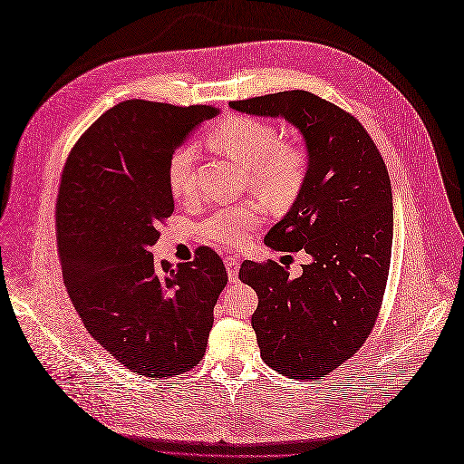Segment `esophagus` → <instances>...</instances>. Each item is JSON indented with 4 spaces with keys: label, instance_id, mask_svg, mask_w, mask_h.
<instances>
[{
    "label": "esophagus",
    "instance_id": "esophagus-1",
    "mask_svg": "<svg viewBox=\"0 0 464 464\" xmlns=\"http://www.w3.org/2000/svg\"><path fill=\"white\" fill-rule=\"evenodd\" d=\"M224 265H227L230 283H237V269H240V259L234 257V256H228V257H224Z\"/></svg>",
    "mask_w": 464,
    "mask_h": 464
}]
</instances>
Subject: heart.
Segmentation results:
<instances>
[{
  "label": "heart",
  "instance_id": "heart-1",
  "mask_svg": "<svg viewBox=\"0 0 464 464\" xmlns=\"http://www.w3.org/2000/svg\"><path fill=\"white\" fill-rule=\"evenodd\" d=\"M217 152L240 162L249 186L275 207H285L298 198L307 176V154L296 141H283L273 123L251 116H228L207 135ZM193 145L178 147L166 162V184L172 198L189 201L195 195ZM265 210L257 201L224 207L210 215L199 232L203 240L236 247L263 222Z\"/></svg>",
  "mask_w": 464,
  "mask_h": 464
}]
</instances>
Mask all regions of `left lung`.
<instances>
[{"label": "left lung", "instance_id": "1", "mask_svg": "<svg viewBox=\"0 0 464 464\" xmlns=\"http://www.w3.org/2000/svg\"><path fill=\"white\" fill-rule=\"evenodd\" d=\"M230 108L283 116L305 139L304 188L265 244L304 249L314 261L298 278L271 259L244 261L240 280L259 296L251 327L266 366L290 379H321L358 353L382 310L392 246L387 166L366 128L314 92L265 94Z\"/></svg>", "mask_w": 464, "mask_h": 464}]
</instances>
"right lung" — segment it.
<instances>
[{
    "label": "right lung",
    "mask_w": 464,
    "mask_h": 464,
    "mask_svg": "<svg viewBox=\"0 0 464 464\" xmlns=\"http://www.w3.org/2000/svg\"><path fill=\"white\" fill-rule=\"evenodd\" d=\"M218 108L125 101L69 152L55 201L63 283L92 339L145 377H176L205 356L228 283L217 251L154 263L150 246L174 213L166 162Z\"/></svg>",
    "instance_id": "add662e5"
}]
</instances>
